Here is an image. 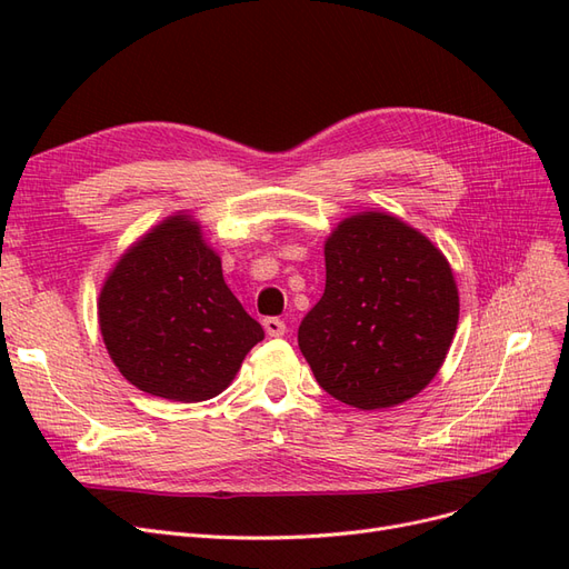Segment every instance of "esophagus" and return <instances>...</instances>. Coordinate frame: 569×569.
<instances>
[{
    "label": "esophagus",
    "mask_w": 569,
    "mask_h": 569,
    "mask_svg": "<svg viewBox=\"0 0 569 569\" xmlns=\"http://www.w3.org/2000/svg\"><path fill=\"white\" fill-rule=\"evenodd\" d=\"M263 327L270 337H282L287 332V325L280 318H263Z\"/></svg>",
    "instance_id": "esophagus-1"
}]
</instances>
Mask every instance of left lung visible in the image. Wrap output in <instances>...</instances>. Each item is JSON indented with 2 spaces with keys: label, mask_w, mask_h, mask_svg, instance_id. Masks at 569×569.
Returning a JSON list of instances; mask_svg holds the SVG:
<instances>
[{
  "label": "left lung",
  "mask_w": 569,
  "mask_h": 569,
  "mask_svg": "<svg viewBox=\"0 0 569 569\" xmlns=\"http://www.w3.org/2000/svg\"><path fill=\"white\" fill-rule=\"evenodd\" d=\"M456 325L443 253L403 220L370 211L327 239L325 295L299 325V349L337 401L389 408L435 380Z\"/></svg>",
  "instance_id": "left-lung-1"
}]
</instances>
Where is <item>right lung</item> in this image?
Instances as JSON below:
<instances>
[{
	"label": "right lung",
	"instance_id": "1",
	"mask_svg": "<svg viewBox=\"0 0 569 569\" xmlns=\"http://www.w3.org/2000/svg\"><path fill=\"white\" fill-rule=\"evenodd\" d=\"M99 327L128 382L182 403L218 396L263 339L189 216L123 253L99 295Z\"/></svg>",
	"mask_w": 569,
	"mask_h": 569
}]
</instances>
